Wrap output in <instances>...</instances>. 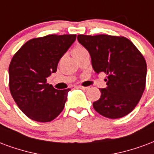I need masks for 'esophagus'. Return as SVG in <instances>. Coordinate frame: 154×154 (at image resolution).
I'll return each mask as SVG.
<instances>
[{
  "label": "esophagus",
  "mask_w": 154,
  "mask_h": 154,
  "mask_svg": "<svg viewBox=\"0 0 154 154\" xmlns=\"http://www.w3.org/2000/svg\"><path fill=\"white\" fill-rule=\"evenodd\" d=\"M78 88L81 89V90H82V91H87L88 90V87H85V86H78Z\"/></svg>",
  "instance_id": "esophagus-1"
}]
</instances>
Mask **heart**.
<instances>
[{
  "instance_id": "1",
  "label": "heart",
  "mask_w": 154,
  "mask_h": 154,
  "mask_svg": "<svg viewBox=\"0 0 154 154\" xmlns=\"http://www.w3.org/2000/svg\"><path fill=\"white\" fill-rule=\"evenodd\" d=\"M72 55L74 57H77L79 56V55H82V54H86V53H88L87 51H86V49L84 48L83 46L82 45H77V46H75L73 48V50L72 51Z\"/></svg>"
}]
</instances>
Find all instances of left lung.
<instances>
[{
    "mask_svg": "<svg viewBox=\"0 0 154 154\" xmlns=\"http://www.w3.org/2000/svg\"><path fill=\"white\" fill-rule=\"evenodd\" d=\"M77 40L88 51L94 71L108 75L107 87L100 89V100L93 103L94 110L111 119L130 113L145 88L147 64L144 56L123 36L78 35Z\"/></svg>",
    "mask_w": 154,
    "mask_h": 154,
    "instance_id": "8db88e82",
    "label": "left lung"
}]
</instances>
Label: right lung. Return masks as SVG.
Masks as SVG:
<instances>
[{
    "label": "right lung",
    "instance_id": "right-lung-1",
    "mask_svg": "<svg viewBox=\"0 0 154 154\" xmlns=\"http://www.w3.org/2000/svg\"><path fill=\"white\" fill-rule=\"evenodd\" d=\"M76 35H48L25 43L9 67L10 91L20 110L32 120L48 122L64 108L70 89L56 90L46 83Z\"/></svg>",
    "mask_w": 154,
    "mask_h": 154
}]
</instances>
